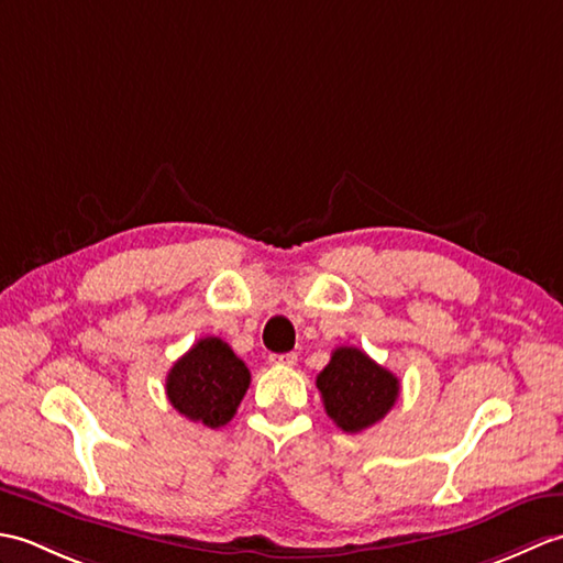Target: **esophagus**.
Instances as JSON below:
<instances>
[{"mask_svg":"<svg viewBox=\"0 0 563 563\" xmlns=\"http://www.w3.org/2000/svg\"><path fill=\"white\" fill-rule=\"evenodd\" d=\"M268 363H271V365L292 367V365L297 363V355H295V353H271V355H268Z\"/></svg>","mask_w":563,"mask_h":563,"instance_id":"34e87169","label":"esophagus"}]
</instances>
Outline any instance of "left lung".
<instances>
[{"label": "left lung", "mask_w": 563, "mask_h": 563, "mask_svg": "<svg viewBox=\"0 0 563 563\" xmlns=\"http://www.w3.org/2000/svg\"><path fill=\"white\" fill-rule=\"evenodd\" d=\"M317 389L331 421L345 433H361L387 416L399 397V379L361 349L341 345L317 375Z\"/></svg>", "instance_id": "left-lung-1"}]
</instances>
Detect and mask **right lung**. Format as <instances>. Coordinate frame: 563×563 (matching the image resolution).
<instances>
[{
    "mask_svg": "<svg viewBox=\"0 0 563 563\" xmlns=\"http://www.w3.org/2000/svg\"><path fill=\"white\" fill-rule=\"evenodd\" d=\"M242 357L218 336L200 339L166 375V397L188 421L220 428L230 423L249 389Z\"/></svg>",
    "mask_w": 563,
    "mask_h": 563,
    "instance_id": "obj_1",
    "label": "right lung"
}]
</instances>
